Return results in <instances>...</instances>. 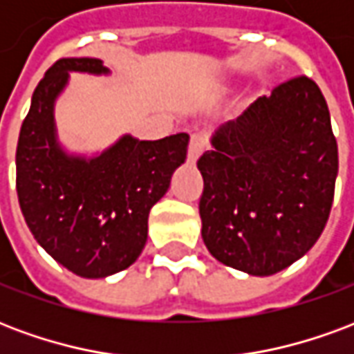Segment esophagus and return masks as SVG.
<instances>
[{
	"instance_id": "obj_1",
	"label": "esophagus",
	"mask_w": 354,
	"mask_h": 354,
	"mask_svg": "<svg viewBox=\"0 0 354 354\" xmlns=\"http://www.w3.org/2000/svg\"><path fill=\"white\" fill-rule=\"evenodd\" d=\"M207 147V138L203 134H193L192 142H189V149H187V159L189 162H195L201 157V153Z\"/></svg>"
}]
</instances>
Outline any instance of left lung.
I'll list each match as a JSON object with an SVG mask.
<instances>
[{
  "mask_svg": "<svg viewBox=\"0 0 354 354\" xmlns=\"http://www.w3.org/2000/svg\"><path fill=\"white\" fill-rule=\"evenodd\" d=\"M197 167L208 252L254 277L292 266L319 241L334 201L337 142L319 85L299 75L258 98L216 131Z\"/></svg>",
  "mask_w": 354,
  "mask_h": 354,
  "instance_id": "8db88e82",
  "label": "left lung"
}]
</instances>
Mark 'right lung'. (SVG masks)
Here are the masks:
<instances>
[{"mask_svg":"<svg viewBox=\"0 0 354 354\" xmlns=\"http://www.w3.org/2000/svg\"><path fill=\"white\" fill-rule=\"evenodd\" d=\"M70 72L108 75L98 58H60L45 72L20 127L17 193L20 210L45 252L85 279L119 273L144 250L147 216L185 161V132L161 140L124 134L91 159L66 153L55 102Z\"/></svg>","mask_w":354,"mask_h":354,"instance_id":"add662e5","label":"right lung"}]
</instances>
